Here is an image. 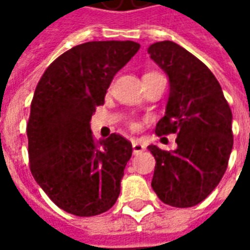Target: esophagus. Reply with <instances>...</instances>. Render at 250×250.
Instances as JSON below:
<instances>
[{
  "label": "esophagus",
  "mask_w": 250,
  "mask_h": 250,
  "mask_svg": "<svg viewBox=\"0 0 250 250\" xmlns=\"http://www.w3.org/2000/svg\"><path fill=\"white\" fill-rule=\"evenodd\" d=\"M132 148H134V154H141L142 151H145V145L139 141L132 142Z\"/></svg>",
  "instance_id": "34e87169"
}]
</instances>
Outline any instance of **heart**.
I'll use <instances>...</instances> for the list:
<instances>
[{"mask_svg":"<svg viewBox=\"0 0 250 250\" xmlns=\"http://www.w3.org/2000/svg\"><path fill=\"white\" fill-rule=\"evenodd\" d=\"M152 73H155V72H150V73H146V75H152Z\"/></svg>","mask_w":250,"mask_h":250,"instance_id":"1","label":"heart"}]
</instances>
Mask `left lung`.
Here are the masks:
<instances>
[{"instance_id":"8db88e82","label":"left lung","mask_w":250,"mask_h":250,"mask_svg":"<svg viewBox=\"0 0 250 250\" xmlns=\"http://www.w3.org/2000/svg\"><path fill=\"white\" fill-rule=\"evenodd\" d=\"M170 80L166 115L158 136L177 134V150L150 145L155 158L151 186L163 204L191 208L202 202L228 167L233 148L231 111L215 76L199 59L173 41L148 48Z\"/></svg>"}]
</instances>
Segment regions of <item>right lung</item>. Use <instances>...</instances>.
<instances>
[{
    "label": "right lung",
    "instance_id": "right-lung-1",
    "mask_svg": "<svg viewBox=\"0 0 250 250\" xmlns=\"http://www.w3.org/2000/svg\"><path fill=\"white\" fill-rule=\"evenodd\" d=\"M139 48L134 41L73 46L46 68L36 87L26 125L29 167L66 213L102 214L119 197L132 145L119 134L95 141L89 122L116 72Z\"/></svg>",
    "mask_w": 250,
    "mask_h": 250
}]
</instances>
